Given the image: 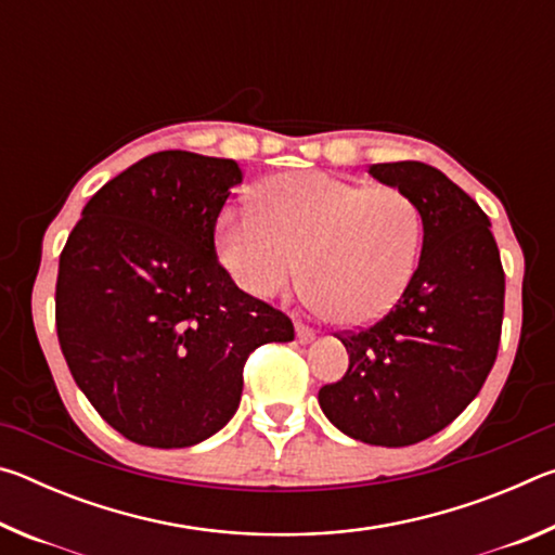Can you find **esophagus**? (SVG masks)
Here are the masks:
<instances>
[{
    "label": "esophagus",
    "instance_id": "34e87169",
    "mask_svg": "<svg viewBox=\"0 0 555 555\" xmlns=\"http://www.w3.org/2000/svg\"><path fill=\"white\" fill-rule=\"evenodd\" d=\"M296 340H298L300 345H308V343L315 340V333H313L308 325L296 323Z\"/></svg>",
    "mask_w": 555,
    "mask_h": 555
}]
</instances>
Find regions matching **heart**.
<instances>
[{"mask_svg":"<svg viewBox=\"0 0 555 555\" xmlns=\"http://www.w3.org/2000/svg\"><path fill=\"white\" fill-rule=\"evenodd\" d=\"M257 208H228L215 244L222 267L251 296H276L300 279L311 306L360 327L406 294L424 247V215L393 185H362L323 171L269 178Z\"/></svg>","mask_w":555,"mask_h":555,"instance_id":"heart-1","label":"heart"}]
</instances>
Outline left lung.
<instances>
[{
	"instance_id": "1",
	"label": "left lung",
	"mask_w": 555,
	"mask_h": 555,
	"mask_svg": "<svg viewBox=\"0 0 555 555\" xmlns=\"http://www.w3.org/2000/svg\"><path fill=\"white\" fill-rule=\"evenodd\" d=\"M370 173L418 203L424 247L399 304L340 337L350 367L318 403L345 436L403 448L443 430L482 389L500 347L504 271L490 218L443 171L397 162Z\"/></svg>"
}]
</instances>
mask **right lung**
<instances>
[{"label": "right lung", "mask_w": 555, "mask_h": 555, "mask_svg": "<svg viewBox=\"0 0 555 555\" xmlns=\"http://www.w3.org/2000/svg\"><path fill=\"white\" fill-rule=\"evenodd\" d=\"M234 158L158 152L82 208L55 284V327L80 391L149 448H188L228 426L242 367L291 343L284 313L244 294L215 255V222L242 183Z\"/></svg>", "instance_id": "obj_1"}]
</instances>
